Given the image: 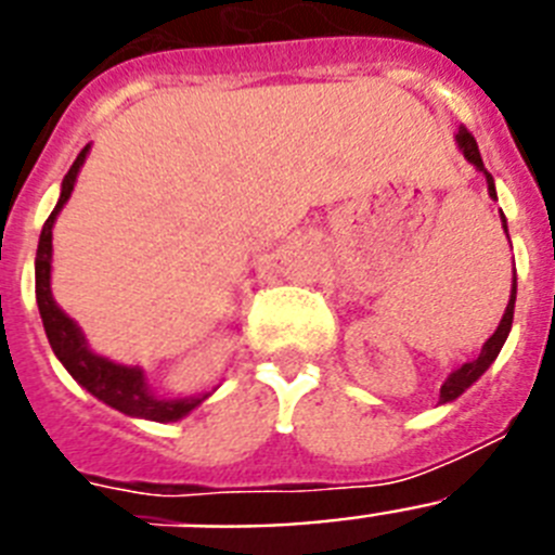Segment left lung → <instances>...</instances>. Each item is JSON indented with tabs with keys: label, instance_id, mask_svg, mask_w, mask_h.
Wrapping results in <instances>:
<instances>
[{
	"label": "left lung",
	"instance_id": "obj_1",
	"mask_svg": "<svg viewBox=\"0 0 555 555\" xmlns=\"http://www.w3.org/2000/svg\"><path fill=\"white\" fill-rule=\"evenodd\" d=\"M455 141H459L461 152H464V158L469 160V164L475 166L478 171H483L487 175V183H489V197H498L494 194V180L492 175H489L487 169H483V160H480V152H478V144H475L473 132L467 130V127H461L459 135H455ZM500 217H503V210H500ZM503 228H506V217H503ZM508 235V230H506ZM514 300H517V278H514V286H512V300H508L506 306V313H503V320H500L498 331H494V336L489 338L487 345H483V350H480V356L475 358V361H469V364H464L461 370H455L453 375L444 380L442 391H439V403H450V400H455V397L461 395L464 389H469V386L478 380L483 372L489 370V364H492L494 358H498L500 347H503V341H506L508 331H512V320H514Z\"/></svg>",
	"mask_w": 555,
	"mask_h": 555
}]
</instances>
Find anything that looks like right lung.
Segmentation results:
<instances>
[{
	"label": "right lung",
	"mask_w": 555,
	"mask_h": 555,
	"mask_svg": "<svg viewBox=\"0 0 555 555\" xmlns=\"http://www.w3.org/2000/svg\"><path fill=\"white\" fill-rule=\"evenodd\" d=\"M86 155H88V146H82V152L77 155L72 169L66 171V178H63L61 199H57L55 210H52L47 222H43L41 238H38L36 300H38V311H41L43 331H47L49 345H52L55 356L61 358V364L66 366L68 375L75 377L80 386H86L91 395L100 397L102 403L121 411V414L144 416V420H155V423H175V420L189 414L191 409H197L203 400H199V397L197 400H158V397H152L150 389H146L141 370L113 364V361H107V358L94 356V352L88 350L80 327H77L75 322L68 320L66 313L55 306L52 292H49V269H52V224H55V217L61 214L66 199L72 197V191H75L77 171H80Z\"/></svg>",
	"instance_id": "add662e5"
}]
</instances>
